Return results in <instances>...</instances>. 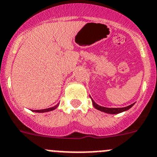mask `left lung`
<instances>
[{
  "mask_svg": "<svg viewBox=\"0 0 157 157\" xmlns=\"http://www.w3.org/2000/svg\"><path fill=\"white\" fill-rule=\"evenodd\" d=\"M92 101H93V107H94L95 108L100 110V111L105 112V113H111V114H116V113H121V112L123 111H125V110H128V109H130L131 107L134 105V103H132V104L129 105V106H128V107H122V108H107V107H101V106H100V105L96 104V103L93 101V100H92Z\"/></svg>",
  "mask_w": 157,
  "mask_h": 157,
  "instance_id": "1",
  "label": "left lung"
}]
</instances>
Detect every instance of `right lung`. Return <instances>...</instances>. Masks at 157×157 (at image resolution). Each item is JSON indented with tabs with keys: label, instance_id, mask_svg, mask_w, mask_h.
Instances as JSON below:
<instances>
[{
	"label": "right lung",
	"instance_id": "1",
	"mask_svg": "<svg viewBox=\"0 0 157 157\" xmlns=\"http://www.w3.org/2000/svg\"><path fill=\"white\" fill-rule=\"evenodd\" d=\"M58 107V104H57L56 106L53 107H50V108H47V109H44V110H33L34 112H37V113H44V112H48V111H51V110H54L56 109L57 107Z\"/></svg>",
	"mask_w": 157,
	"mask_h": 157
}]
</instances>
